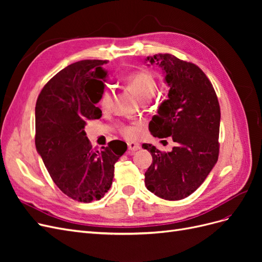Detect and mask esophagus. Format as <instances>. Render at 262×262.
I'll return each instance as SVG.
<instances>
[{
  "mask_svg": "<svg viewBox=\"0 0 262 262\" xmlns=\"http://www.w3.org/2000/svg\"><path fill=\"white\" fill-rule=\"evenodd\" d=\"M140 144L137 143V142H128V149H129V154H133L136 150L140 149Z\"/></svg>",
  "mask_w": 262,
  "mask_h": 262,
  "instance_id": "esophagus-1",
  "label": "esophagus"
}]
</instances>
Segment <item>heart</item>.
Returning a JSON list of instances; mask_svg holds the SVG:
<instances>
[{"instance_id":"obj_1","label":"heart","mask_w":262,"mask_h":262,"mask_svg":"<svg viewBox=\"0 0 262 262\" xmlns=\"http://www.w3.org/2000/svg\"><path fill=\"white\" fill-rule=\"evenodd\" d=\"M126 82H128V85L131 89V91L142 100L152 97L156 90L155 78L146 72H139L136 74H132L126 78ZM112 104H113V92L109 87H106L100 96L99 105L104 109H107L112 106ZM121 131L125 137L134 138L137 136L139 129L137 126L123 125L121 126Z\"/></svg>"}]
</instances>
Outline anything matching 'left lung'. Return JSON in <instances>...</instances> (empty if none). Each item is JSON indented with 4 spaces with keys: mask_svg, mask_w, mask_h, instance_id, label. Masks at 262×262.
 Wrapping results in <instances>:
<instances>
[{
    "mask_svg": "<svg viewBox=\"0 0 262 262\" xmlns=\"http://www.w3.org/2000/svg\"><path fill=\"white\" fill-rule=\"evenodd\" d=\"M146 62L163 70L169 87L168 98L158 107L148 129L155 138L171 137L176 146L162 153L143 144L153 157L145 186L162 199L181 200L201 186L217 162L219 100L207 75L193 63L168 53L147 57Z\"/></svg>",
    "mask_w": 262,
    "mask_h": 262,
    "instance_id": "1",
    "label": "left lung"
}]
</instances>
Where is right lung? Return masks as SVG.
<instances>
[{
	"label": "right lung",
	"instance_id": "1",
	"mask_svg": "<svg viewBox=\"0 0 262 262\" xmlns=\"http://www.w3.org/2000/svg\"><path fill=\"white\" fill-rule=\"evenodd\" d=\"M104 63L83 60L61 70L45 85L35 109V143L47 170L63 193L86 203L105 195L126 149L121 141H112L95 150L84 131L87 120L101 117L95 105L106 86Z\"/></svg>",
	"mask_w": 262,
	"mask_h": 262
}]
</instances>
